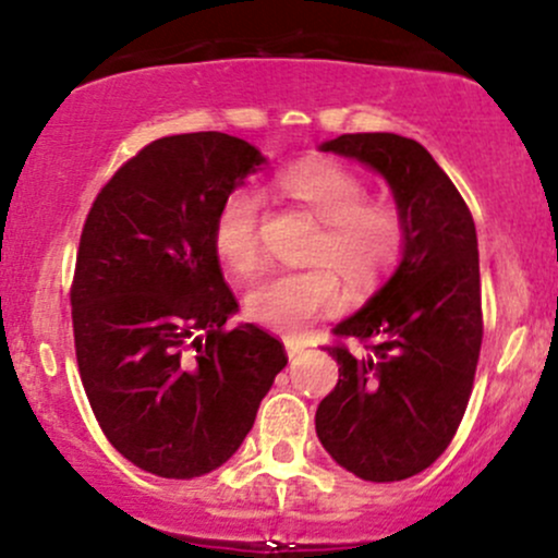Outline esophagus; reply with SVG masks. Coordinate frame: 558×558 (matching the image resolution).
I'll list each match as a JSON object with an SVG mask.
<instances>
[{
    "mask_svg": "<svg viewBox=\"0 0 558 558\" xmlns=\"http://www.w3.org/2000/svg\"><path fill=\"white\" fill-rule=\"evenodd\" d=\"M304 350H307V344H304L302 339H286V353H289L291 361H296Z\"/></svg>",
    "mask_w": 558,
    "mask_h": 558,
    "instance_id": "34e87169",
    "label": "esophagus"
}]
</instances>
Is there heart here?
Here are the masks:
<instances>
[{
  "instance_id": "b5f03b06",
  "label": "heart",
  "mask_w": 558,
  "mask_h": 558,
  "mask_svg": "<svg viewBox=\"0 0 558 558\" xmlns=\"http://www.w3.org/2000/svg\"><path fill=\"white\" fill-rule=\"evenodd\" d=\"M275 192L315 216L320 234L310 259L324 267L278 269L264 275L245 294V313L272 331L299 333L313 320L331 315L342 304V275L353 291H368L387 278L407 245V221L396 203L366 197V184L350 168L333 160H304L275 179ZM262 201L254 190H232L214 216L216 256L232 272L256 267Z\"/></svg>"
}]
</instances>
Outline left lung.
Returning a JSON list of instances; mask_svg holds the SVG:
<instances>
[{
	"mask_svg": "<svg viewBox=\"0 0 558 558\" xmlns=\"http://www.w3.org/2000/svg\"><path fill=\"white\" fill-rule=\"evenodd\" d=\"M372 168L407 221L396 272L333 333L366 353L328 348L339 383L315 412L337 465L363 481H403L430 468L460 427L481 353L476 225L430 151L396 133H344L318 146Z\"/></svg>",
	"mask_w": 558,
	"mask_h": 558,
	"instance_id": "left-lung-1",
	"label": "left lung"
}]
</instances>
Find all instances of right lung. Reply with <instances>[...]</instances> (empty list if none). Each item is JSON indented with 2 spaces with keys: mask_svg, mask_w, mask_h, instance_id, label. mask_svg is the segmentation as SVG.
Wrapping results in <instances>:
<instances>
[{
  "mask_svg": "<svg viewBox=\"0 0 558 558\" xmlns=\"http://www.w3.org/2000/svg\"><path fill=\"white\" fill-rule=\"evenodd\" d=\"M267 157L227 133L151 141L98 192L72 286L87 401L125 460L160 478L216 471L289 363L238 313L210 243L214 216Z\"/></svg>",
  "mask_w": 558,
  "mask_h": 558,
  "instance_id": "add662e5",
  "label": "right lung"
}]
</instances>
